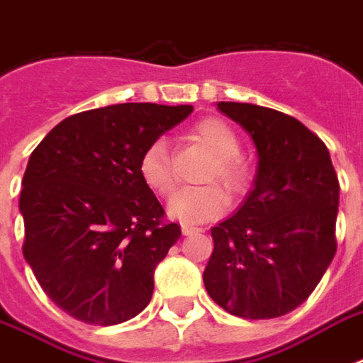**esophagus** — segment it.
I'll use <instances>...</instances> for the list:
<instances>
[{
  "mask_svg": "<svg viewBox=\"0 0 363 363\" xmlns=\"http://www.w3.org/2000/svg\"><path fill=\"white\" fill-rule=\"evenodd\" d=\"M201 232V228L190 226V224H182V235H194V233Z\"/></svg>",
  "mask_w": 363,
  "mask_h": 363,
  "instance_id": "obj_1",
  "label": "esophagus"
}]
</instances>
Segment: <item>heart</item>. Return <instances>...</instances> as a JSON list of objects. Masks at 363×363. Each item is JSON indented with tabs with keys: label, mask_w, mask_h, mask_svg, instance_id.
Segmentation results:
<instances>
[{
	"label": "heart",
	"mask_w": 363,
	"mask_h": 363,
	"mask_svg": "<svg viewBox=\"0 0 363 363\" xmlns=\"http://www.w3.org/2000/svg\"><path fill=\"white\" fill-rule=\"evenodd\" d=\"M192 137L215 156V164L211 165L205 181H220L235 196L247 192L252 181V171L250 165L239 156L241 143L233 128L216 116H205L194 124ZM139 175L160 198H167L173 192L175 173L169 148L164 139H154L143 150L139 158ZM228 203V194L218 184L184 188L171 199L169 215L184 224H199L224 215Z\"/></svg>",
	"instance_id": "1"
}]
</instances>
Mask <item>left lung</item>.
Returning <instances> with one entry per match:
<instances>
[{
	"label": "left lung",
	"instance_id": "8db88e82",
	"mask_svg": "<svg viewBox=\"0 0 363 363\" xmlns=\"http://www.w3.org/2000/svg\"><path fill=\"white\" fill-rule=\"evenodd\" d=\"M218 109L252 137L258 175L241 209L211 230L205 288L230 315L277 318L309 298L335 256L337 173L324 141L294 116L235 101Z\"/></svg>",
	"mask_w": 363,
	"mask_h": 363
}]
</instances>
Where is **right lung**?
I'll return each instance as SVG.
<instances>
[{"label": "right lung", "mask_w": 363, "mask_h": 363, "mask_svg": "<svg viewBox=\"0 0 363 363\" xmlns=\"http://www.w3.org/2000/svg\"><path fill=\"white\" fill-rule=\"evenodd\" d=\"M192 111L156 104L82 111L31 152L20 192L22 252L45 294L77 320L121 324L152 298L154 269L181 226L143 182L139 158Z\"/></svg>", "instance_id": "1"}]
</instances>
